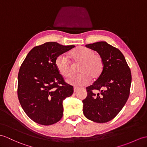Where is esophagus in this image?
I'll return each instance as SVG.
<instances>
[{
    "label": "esophagus",
    "instance_id": "34e87169",
    "mask_svg": "<svg viewBox=\"0 0 147 147\" xmlns=\"http://www.w3.org/2000/svg\"><path fill=\"white\" fill-rule=\"evenodd\" d=\"M79 89H80V88H78V87H74V92L77 91Z\"/></svg>",
    "mask_w": 147,
    "mask_h": 147
}]
</instances>
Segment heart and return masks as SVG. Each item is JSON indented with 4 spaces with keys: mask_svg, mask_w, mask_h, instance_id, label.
Returning a JSON list of instances; mask_svg holds the SVG:
<instances>
[{
    "mask_svg": "<svg viewBox=\"0 0 147 147\" xmlns=\"http://www.w3.org/2000/svg\"><path fill=\"white\" fill-rule=\"evenodd\" d=\"M71 61L75 64L80 63L78 71L80 72L72 76L67 82L74 86H84L90 83L91 78L97 80L104 69L103 58L94 51L84 46L77 47L69 54ZM55 65L59 73L64 78H69L73 74V66L71 61L63 54L58 56Z\"/></svg>",
    "mask_w": 147,
    "mask_h": 147,
    "instance_id": "1",
    "label": "heart"
}]
</instances>
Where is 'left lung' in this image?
<instances>
[{"mask_svg":"<svg viewBox=\"0 0 147 147\" xmlns=\"http://www.w3.org/2000/svg\"><path fill=\"white\" fill-rule=\"evenodd\" d=\"M103 58L104 69L93 84L86 88L87 97L83 100V113L96 123H107L120 112L128 99L131 74L123 54L105 41L86 44ZM95 91L98 93L96 94Z\"/></svg>","mask_w":147,"mask_h":147,"instance_id":"left-lung-1","label":"left lung"}]
</instances>
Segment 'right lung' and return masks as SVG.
<instances>
[{
    "label": "right lung",
    "instance_id": "right-lung-1",
    "mask_svg": "<svg viewBox=\"0 0 147 147\" xmlns=\"http://www.w3.org/2000/svg\"><path fill=\"white\" fill-rule=\"evenodd\" d=\"M74 47L56 42L35 46L20 67L19 100L26 115L37 123L53 125L63 117V101L71 96L74 90L57 71L55 60Z\"/></svg>",
    "mask_w": 147,
    "mask_h": 147
}]
</instances>
